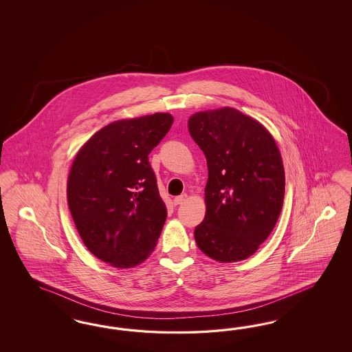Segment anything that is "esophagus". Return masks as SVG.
<instances>
[{
	"label": "esophagus",
	"instance_id": "1",
	"mask_svg": "<svg viewBox=\"0 0 352 352\" xmlns=\"http://www.w3.org/2000/svg\"><path fill=\"white\" fill-rule=\"evenodd\" d=\"M187 197H188V196H187V193H182L181 196L174 197V200H173V201H174L175 205H179V204L184 203V201L187 200Z\"/></svg>",
	"mask_w": 352,
	"mask_h": 352
}]
</instances>
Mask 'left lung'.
Returning <instances> with one entry per match:
<instances>
[{
	"label": "left lung",
	"mask_w": 352,
	"mask_h": 352,
	"mask_svg": "<svg viewBox=\"0 0 352 352\" xmlns=\"http://www.w3.org/2000/svg\"><path fill=\"white\" fill-rule=\"evenodd\" d=\"M188 131L209 171L196 244L217 262L244 261L272 232L281 213L285 171L276 142L256 118L232 107L193 113Z\"/></svg>",
	"instance_id": "obj_1"
}]
</instances>
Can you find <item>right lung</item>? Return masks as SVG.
<instances>
[{
    "instance_id": "obj_1",
    "label": "right lung",
    "mask_w": 352,
    "mask_h": 352,
    "mask_svg": "<svg viewBox=\"0 0 352 352\" xmlns=\"http://www.w3.org/2000/svg\"><path fill=\"white\" fill-rule=\"evenodd\" d=\"M174 118L156 112L108 124L78 149L67 182L74 222L91 254L116 268L143 263L166 221L149 152Z\"/></svg>"
}]
</instances>
